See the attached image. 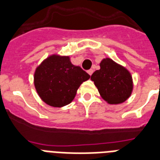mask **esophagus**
<instances>
[{
  "label": "esophagus",
  "mask_w": 160,
  "mask_h": 160,
  "mask_svg": "<svg viewBox=\"0 0 160 160\" xmlns=\"http://www.w3.org/2000/svg\"><path fill=\"white\" fill-rule=\"evenodd\" d=\"M87 72H88V74H89V75H91L93 74V72H94V70H93V69H90V70H88Z\"/></svg>",
  "instance_id": "1"
}]
</instances>
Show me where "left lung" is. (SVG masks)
Instances as JSON below:
<instances>
[{
  "label": "left lung",
  "mask_w": 160,
  "mask_h": 160,
  "mask_svg": "<svg viewBox=\"0 0 160 160\" xmlns=\"http://www.w3.org/2000/svg\"><path fill=\"white\" fill-rule=\"evenodd\" d=\"M100 66L90 79L103 100L109 105H119L128 100L134 87L129 70L109 58L103 59Z\"/></svg>",
  "instance_id": "obj_1"
}]
</instances>
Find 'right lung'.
Masks as SVG:
<instances>
[{
    "label": "right lung",
    "mask_w": 160,
    "mask_h": 160,
    "mask_svg": "<svg viewBox=\"0 0 160 160\" xmlns=\"http://www.w3.org/2000/svg\"><path fill=\"white\" fill-rule=\"evenodd\" d=\"M90 75L70 62V56L51 55L41 62L34 74V85L41 100L52 107L69 105L77 90Z\"/></svg>",
    "instance_id": "right-lung-1"
}]
</instances>
